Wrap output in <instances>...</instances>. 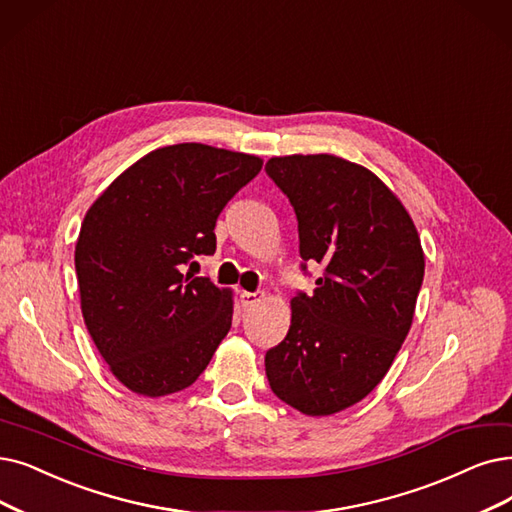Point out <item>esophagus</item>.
Instances as JSON below:
<instances>
[{
	"instance_id": "1",
	"label": "esophagus",
	"mask_w": 512,
	"mask_h": 512,
	"mask_svg": "<svg viewBox=\"0 0 512 512\" xmlns=\"http://www.w3.org/2000/svg\"><path fill=\"white\" fill-rule=\"evenodd\" d=\"M241 304L243 309H250V306H254L256 302H260L264 298V292H241Z\"/></svg>"
}]
</instances>
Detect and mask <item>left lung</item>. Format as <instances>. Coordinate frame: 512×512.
Masks as SVG:
<instances>
[{
	"label": "left lung",
	"instance_id": "obj_1",
	"mask_svg": "<svg viewBox=\"0 0 512 512\" xmlns=\"http://www.w3.org/2000/svg\"><path fill=\"white\" fill-rule=\"evenodd\" d=\"M264 170L294 206L302 260L325 267L311 296L292 298L288 336L264 357L267 378L294 410L332 416L374 391L410 332L420 237L397 195L359 163L285 155Z\"/></svg>",
	"mask_w": 512,
	"mask_h": 512
}]
</instances>
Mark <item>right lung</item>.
<instances>
[{
    "instance_id": "right-lung-1",
    "label": "right lung",
    "mask_w": 512,
    "mask_h": 512,
    "mask_svg": "<svg viewBox=\"0 0 512 512\" xmlns=\"http://www.w3.org/2000/svg\"><path fill=\"white\" fill-rule=\"evenodd\" d=\"M256 155L201 142L161 147L119 174L86 212L75 271L88 332L132 393L191 386L231 330L233 294L182 264L216 250V218L260 172Z\"/></svg>"
}]
</instances>
